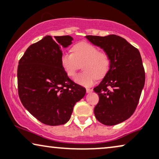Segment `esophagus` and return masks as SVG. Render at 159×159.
Masks as SVG:
<instances>
[{
  "label": "esophagus",
  "instance_id": "1",
  "mask_svg": "<svg viewBox=\"0 0 159 159\" xmlns=\"http://www.w3.org/2000/svg\"><path fill=\"white\" fill-rule=\"evenodd\" d=\"M86 92L88 93L93 92V89H90V88H86Z\"/></svg>",
  "mask_w": 159,
  "mask_h": 159
}]
</instances>
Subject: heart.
I'll list each match as a JSON object with an SVG mask.
<instances>
[{
	"label": "heart",
	"instance_id": "b5f03b06",
	"mask_svg": "<svg viewBox=\"0 0 159 159\" xmlns=\"http://www.w3.org/2000/svg\"><path fill=\"white\" fill-rule=\"evenodd\" d=\"M71 52L61 56V64L66 75L74 77L83 64V73L75 77V82L82 86H90L95 80L103 78L109 70L110 56L106 51H99L95 45L80 42L71 47Z\"/></svg>",
	"mask_w": 159,
	"mask_h": 159
}]
</instances>
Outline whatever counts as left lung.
<instances>
[{
    "label": "left lung",
    "instance_id": "1",
    "mask_svg": "<svg viewBox=\"0 0 159 159\" xmlns=\"http://www.w3.org/2000/svg\"><path fill=\"white\" fill-rule=\"evenodd\" d=\"M110 56L111 65L101 83L93 89L99 97L94 108L98 121L116 125L127 120L138 106L145 84V70L138 49L121 37L87 35Z\"/></svg>",
    "mask_w": 159,
    "mask_h": 159
}]
</instances>
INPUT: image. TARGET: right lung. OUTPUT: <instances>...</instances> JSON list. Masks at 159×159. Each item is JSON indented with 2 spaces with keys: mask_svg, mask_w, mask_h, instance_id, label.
<instances>
[{
  "mask_svg": "<svg viewBox=\"0 0 159 159\" xmlns=\"http://www.w3.org/2000/svg\"><path fill=\"white\" fill-rule=\"evenodd\" d=\"M71 36L48 35L33 43L19 61L17 83L19 98L32 116L45 125H64L75 103L84 96L85 88L69 79L61 64L64 48Z\"/></svg>",
  "mask_w": 159,
  "mask_h": 159,
  "instance_id": "right-lung-1",
  "label": "right lung"
}]
</instances>
